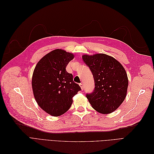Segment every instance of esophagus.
<instances>
[{
  "mask_svg": "<svg viewBox=\"0 0 154 154\" xmlns=\"http://www.w3.org/2000/svg\"><path fill=\"white\" fill-rule=\"evenodd\" d=\"M79 85H80V87H81V88H82V90H83V83H80Z\"/></svg>",
  "mask_w": 154,
  "mask_h": 154,
  "instance_id": "1",
  "label": "esophagus"
}]
</instances>
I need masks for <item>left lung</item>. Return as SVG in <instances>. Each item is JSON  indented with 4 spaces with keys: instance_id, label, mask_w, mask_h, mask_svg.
Masks as SVG:
<instances>
[{
    "instance_id": "left-lung-1",
    "label": "left lung",
    "mask_w": 154,
    "mask_h": 154,
    "mask_svg": "<svg viewBox=\"0 0 154 154\" xmlns=\"http://www.w3.org/2000/svg\"><path fill=\"white\" fill-rule=\"evenodd\" d=\"M94 80L95 87L86 97L93 109L102 114L117 109L127 96L128 77L118 60L105 54L82 56Z\"/></svg>"
}]
</instances>
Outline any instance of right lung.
I'll return each mask as SVG.
<instances>
[{
	"mask_svg": "<svg viewBox=\"0 0 154 154\" xmlns=\"http://www.w3.org/2000/svg\"><path fill=\"white\" fill-rule=\"evenodd\" d=\"M74 58L62 49L49 53L36 64L32 78V88L37 103L48 114L58 116L70 109L72 97L81 88L73 81L66 67Z\"/></svg>",
	"mask_w": 154,
	"mask_h": 154,
	"instance_id": "right-lung-1",
	"label": "right lung"
}]
</instances>
